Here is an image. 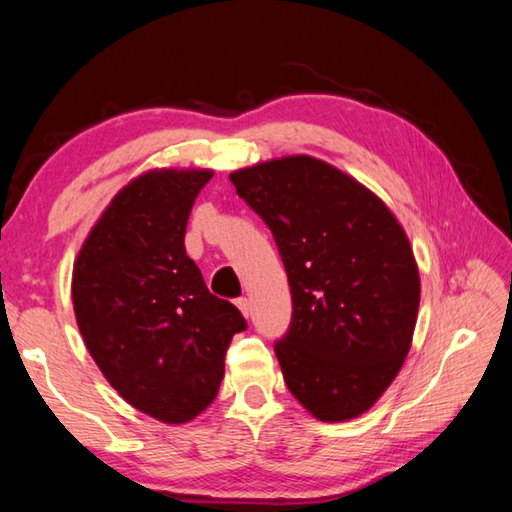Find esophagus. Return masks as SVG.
Instances as JSON below:
<instances>
[{"instance_id":"34e87169","label":"esophagus","mask_w":512,"mask_h":512,"mask_svg":"<svg viewBox=\"0 0 512 512\" xmlns=\"http://www.w3.org/2000/svg\"><path fill=\"white\" fill-rule=\"evenodd\" d=\"M235 306H237L239 310H242L244 317H248V314H250V301H248L246 297H239V299H235Z\"/></svg>"}]
</instances>
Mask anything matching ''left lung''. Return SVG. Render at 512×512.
Returning <instances> with one entry per match:
<instances>
[{
  "label": "left lung",
  "mask_w": 512,
  "mask_h": 512,
  "mask_svg": "<svg viewBox=\"0 0 512 512\" xmlns=\"http://www.w3.org/2000/svg\"><path fill=\"white\" fill-rule=\"evenodd\" d=\"M228 178L286 268L292 319L275 354L290 394L323 422L361 416L400 372L416 328L420 277L405 231L383 200L317 158Z\"/></svg>",
  "instance_id": "8db88e82"
}]
</instances>
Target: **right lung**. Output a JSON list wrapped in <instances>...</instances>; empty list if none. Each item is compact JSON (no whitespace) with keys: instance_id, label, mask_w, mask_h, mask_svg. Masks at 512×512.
<instances>
[{"instance_id":"1","label":"right lung","mask_w":512,"mask_h":512,"mask_svg":"<svg viewBox=\"0 0 512 512\" xmlns=\"http://www.w3.org/2000/svg\"><path fill=\"white\" fill-rule=\"evenodd\" d=\"M209 169H156L107 206L74 262L76 323L103 376L129 405L167 424L211 405L224 356L246 321L206 288L184 250Z\"/></svg>"}]
</instances>
